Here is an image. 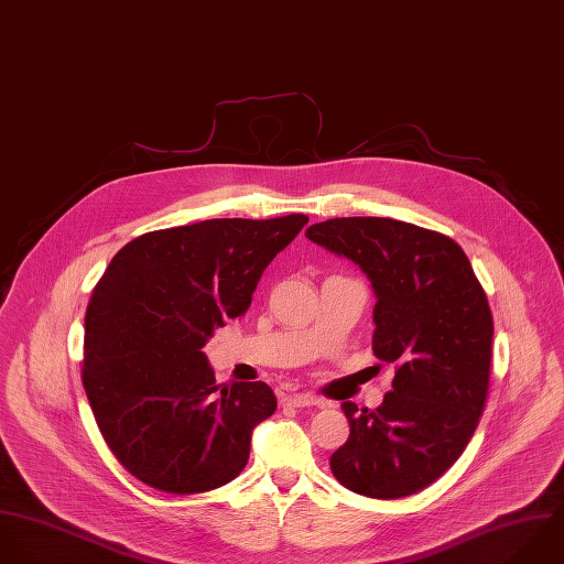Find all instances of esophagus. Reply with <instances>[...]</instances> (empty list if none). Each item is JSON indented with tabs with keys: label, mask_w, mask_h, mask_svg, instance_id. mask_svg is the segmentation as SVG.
I'll list each match as a JSON object with an SVG mask.
<instances>
[{
	"label": "esophagus",
	"mask_w": 564,
	"mask_h": 564,
	"mask_svg": "<svg viewBox=\"0 0 564 564\" xmlns=\"http://www.w3.org/2000/svg\"><path fill=\"white\" fill-rule=\"evenodd\" d=\"M283 403L294 405V408H312V405H321L323 399H318L312 392H299V394H288L283 397Z\"/></svg>",
	"instance_id": "obj_1"
}]
</instances>
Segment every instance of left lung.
<instances>
[{
	"label": "left lung",
	"mask_w": 564,
	"mask_h": 564,
	"mask_svg": "<svg viewBox=\"0 0 564 564\" xmlns=\"http://www.w3.org/2000/svg\"><path fill=\"white\" fill-rule=\"evenodd\" d=\"M305 235L368 274L372 352L397 370L375 412L341 403L350 436L332 455V473L370 499L414 495L449 470L484 412L492 357L486 292L464 250L430 228L334 218Z\"/></svg>",
	"instance_id": "obj_1"
}]
</instances>
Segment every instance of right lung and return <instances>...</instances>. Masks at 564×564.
Instances as JSON below:
<instances>
[{"mask_svg": "<svg viewBox=\"0 0 564 564\" xmlns=\"http://www.w3.org/2000/svg\"><path fill=\"white\" fill-rule=\"evenodd\" d=\"M307 223L290 214L161 228L111 259L85 314L83 386L109 449L139 481L196 495L243 470L276 397L263 381L220 390L203 346L246 314L261 272Z\"/></svg>", "mask_w": 564, "mask_h": 564, "instance_id": "obj_1", "label": "right lung"}]
</instances>
